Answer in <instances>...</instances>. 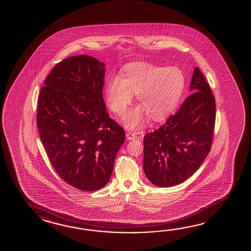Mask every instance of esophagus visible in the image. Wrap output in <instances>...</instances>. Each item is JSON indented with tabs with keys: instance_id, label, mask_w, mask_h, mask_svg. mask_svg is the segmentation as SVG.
Here are the masks:
<instances>
[{
	"instance_id": "esophagus-1",
	"label": "esophagus",
	"mask_w": 251,
	"mask_h": 251,
	"mask_svg": "<svg viewBox=\"0 0 251 251\" xmlns=\"http://www.w3.org/2000/svg\"><path fill=\"white\" fill-rule=\"evenodd\" d=\"M126 136H127V140H134V139H136L138 137L136 132L127 131L126 133Z\"/></svg>"
}]
</instances>
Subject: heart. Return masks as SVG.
<instances>
[{"label":"heart","instance_id":"b5f03b06","mask_svg":"<svg viewBox=\"0 0 251 251\" xmlns=\"http://www.w3.org/2000/svg\"><path fill=\"white\" fill-rule=\"evenodd\" d=\"M185 87L183 73L176 67L157 66L147 62H131L122 69L121 76L111 77L105 85L111 110L122 114L136 94V106L127 111L123 123L136 128L147 117L153 122L167 118L176 108Z\"/></svg>","mask_w":251,"mask_h":251}]
</instances>
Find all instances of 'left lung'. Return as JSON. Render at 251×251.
<instances>
[{
	"instance_id": "1",
	"label": "left lung",
	"mask_w": 251,
	"mask_h": 251,
	"mask_svg": "<svg viewBox=\"0 0 251 251\" xmlns=\"http://www.w3.org/2000/svg\"><path fill=\"white\" fill-rule=\"evenodd\" d=\"M176 114L144 137V171L158 187L180 184L198 170L211 151L215 98L206 78L195 68L190 88Z\"/></svg>"
}]
</instances>
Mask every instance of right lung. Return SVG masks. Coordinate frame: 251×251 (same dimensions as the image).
Returning <instances> with one entry per match:
<instances>
[{
	"label": "right lung",
	"instance_id": "right-lung-1",
	"mask_svg": "<svg viewBox=\"0 0 251 251\" xmlns=\"http://www.w3.org/2000/svg\"><path fill=\"white\" fill-rule=\"evenodd\" d=\"M105 64L89 55L63 59L45 80L38 101L40 140L58 176L75 189L93 191L110 180L123 127L103 99Z\"/></svg>",
	"mask_w": 251,
	"mask_h": 251
}]
</instances>
